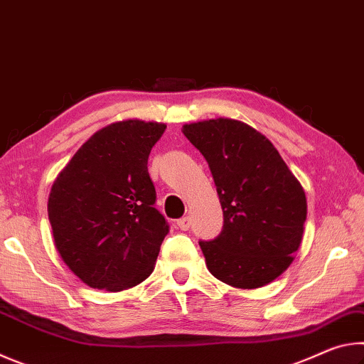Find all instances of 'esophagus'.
I'll use <instances>...</instances> for the list:
<instances>
[{
  "label": "esophagus",
  "mask_w": 364,
  "mask_h": 364,
  "mask_svg": "<svg viewBox=\"0 0 364 364\" xmlns=\"http://www.w3.org/2000/svg\"><path fill=\"white\" fill-rule=\"evenodd\" d=\"M176 226L180 228L181 231H188L189 226H191V218L189 217H183L180 220H176Z\"/></svg>",
  "instance_id": "obj_1"
}]
</instances>
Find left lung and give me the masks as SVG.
<instances>
[{"label": "left lung", "mask_w": 364, "mask_h": 364, "mask_svg": "<svg viewBox=\"0 0 364 364\" xmlns=\"http://www.w3.org/2000/svg\"><path fill=\"white\" fill-rule=\"evenodd\" d=\"M210 167L223 230L200 241L207 268L237 289L274 281L294 260L306 220V197L284 160L255 128L232 119L183 127Z\"/></svg>", "instance_id": "left-lung-1"}]
</instances>
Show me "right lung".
I'll return each instance as SVG.
<instances>
[{
    "label": "right lung",
    "mask_w": 364,
    "mask_h": 364,
    "mask_svg": "<svg viewBox=\"0 0 364 364\" xmlns=\"http://www.w3.org/2000/svg\"><path fill=\"white\" fill-rule=\"evenodd\" d=\"M167 125L123 120L96 132L54 181L48 217L54 245L73 274L119 292L152 273L168 223L147 171Z\"/></svg>",
    "instance_id": "1"
}]
</instances>
